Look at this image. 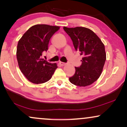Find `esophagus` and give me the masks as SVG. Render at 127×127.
<instances>
[{
  "mask_svg": "<svg viewBox=\"0 0 127 127\" xmlns=\"http://www.w3.org/2000/svg\"><path fill=\"white\" fill-rule=\"evenodd\" d=\"M60 64L61 66H64L66 65V63H65V62H60Z\"/></svg>",
  "mask_w": 127,
  "mask_h": 127,
  "instance_id": "esophagus-1",
  "label": "esophagus"
}]
</instances>
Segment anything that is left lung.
Wrapping results in <instances>:
<instances>
[{
	"label": "left lung",
	"mask_w": 127,
	"mask_h": 127,
	"mask_svg": "<svg viewBox=\"0 0 127 127\" xmlns=\"http://www.w3.org/2000/svg\"><path fill=\"white\" fill-rule=\"evenodd\" d=\"M76 51L83 56L81 65L75 67V73L69 81L75 86L86 87L99 77L106 59L105 46L93 31L84 27H64Z\"/></svg>",
	"instance_id": "left-lung-1"
}]
</instances>
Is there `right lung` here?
<instances>
[{"label": "right lung", "instance_id": "right-lung-1", "mask_svg": "<svg viewBox=\"0 0 127 127\" xmlns=\"http://www.w3.org/2000/svg\"><path fill=\"white\" fill-rule=\"evenodd\" d=\"M60 27L37 24L31 27L18 41L17 58L21 71L29 81L34 84L46 83L52 77L57 66L41 58L48 50L52 36Z\"/></svg>", "mask_w": 127, "mask_h": 127}]
</instances>
